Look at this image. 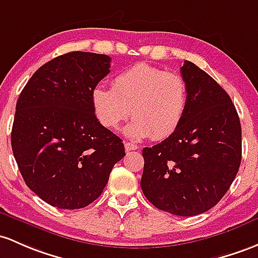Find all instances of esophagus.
<instances>
[{
	"label": "esophagus",
	"mask_w": 258,
	"mask_h": 258,
	"mask_svg": "<svg viewBox=\"0 0 258 258\" xmlns=\"http://www.w3.org/2000/svg\"><path fill=\"white\" fill-rule=\"evenodd\" d=\"M124 146H125V150H126V151L138 150V146L135 145V144H132V143H125V144H124Z\"/></svg>",
	"instance_id": "1"
}]
</instances>
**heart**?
I'll use <instances>...</instances> for the list:
<instances>
[{
    "label": "heart",
    "mask_w": 258,
    "mask_h": 258,
    "mask_svg": "<svg viewBox=\"0 0 258 258\" xmlns=\"http://www.w3.org/2000/svg\"><path fill=\"white\" fill-rule=\"evenodd\" d=\"M187 84L181 75L138 62L114 77L112 88L97 85L92 107L99 123L115 129L129 117L125 133L134 140H162L173 134L187 106Z\"/></svg>",
    "instance_id": "heart-1"
}]
</instances>
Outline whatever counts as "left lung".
<instances>
[{"instance_id":"left-lung-1","label":"left lung","mask_w":258,"mask_h":258,"mask_svg":"<svg viewBox=\"0 0 258 258\" xmlns=\"http://www.w3.org/2000/svg\"><path fill=\"white\" fill-rule=\"evenodd\" d=\"M187 106L167 139L143 149L141 189L157 209L179 217L217 206L241 163V124L223 87L196 63L181 68Z\"/></svg>"}]
</instances>
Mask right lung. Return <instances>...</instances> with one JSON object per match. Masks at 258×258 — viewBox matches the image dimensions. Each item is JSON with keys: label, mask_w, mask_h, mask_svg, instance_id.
<instances>
[{"label": "right lung", "mask_w": 258, "mask_h": 258, "mask_svg": "<svg viewBox=\"0 0 258 258\" xmlns=\"http://www.w3.org/2000/svg\"><path fill=\"white\" fill-rule=\"evenodd\" d=\"M109 68L108 55L68 52L38 69L19 95L13 155L26 184L52 207H87L125 156L120 138L92 107V90Z\"/></svg>", "instance_id": "add662e5"}]
</instances>
